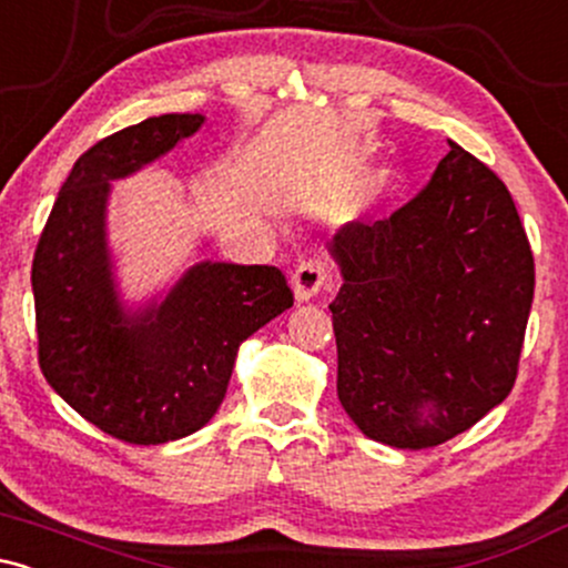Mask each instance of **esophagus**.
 I'll use <instances>...</instances> for the list:
<instances>
[{
    "label": "esophagus",
    "instance_id": "obj_1",
    "mask_svg": "<svg viewBox=\"0 0 568 568\" xmlns=\"http://www.w3.org/2000/svg\"><path fill=\"white\" fill-rule=\"evenodd\" d=\"M325 280H328V264L323 258H306L293 272V293L298 302H310L323 291Z\"/></svg>",
    "mask_w": 568,
    "mask_h": 568
}]
</instances>
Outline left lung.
Segmentation results:
<instances>
[{
    "mask_svg": "<svg viewBox=\"0 0 568 568\" xmlns=\"http://www.w3.org/2000/svg\"><path fill=\"white\" fill-rule=\"evenodd\" d=\"M433 181L389 219L352 221L331 253L336 393L371 440L429 448L510 395L534 256L499 175L448 141Z\"/></svg>",
    "mask_w": 568,
    "mask_h": 568,
    "instance_id": "8db88e82",
    "label": "left lung"
}]
</instances>
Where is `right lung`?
Here are the masks:
<instances>
[{"instance_id": "add662e5", "label": "right lung", "mask_w": 568, "mask_h": 568, "mask_svg": "<svg viewBox=\"0 0 568 568\" xmlns=\"http://www.w3.org/2000/svg\"><path fill=\"white\" fill-rule=\"evenodd\" d=\"M202 120L149 116L93 143L63 181L31 264L44 379L90 425L135 446L207 425L240 344L293 306L277 266L211 262L192 266L143 315L128 317L116 302L103 240L109 181L158 160Z\"/></svg>"}]
</instances>
